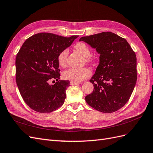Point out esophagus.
Returning <instances> with one entry per match:
<instances>
[{
	"instance_id": "obj_1",
	"label": "esophagus",
	"mask_w": 153,
	"mask_h": 153,
	"mask_svg": "<svg viewBox=\"0 0 153 153\" xmlns=\"http://www.w3.org/2000/svg\"><path fill=\"white\" fill-rule=\"evenodd\" d=\"M81 82H73V81H71L70 82V85H78V84H80Z\"/></svg>"
}]
</instances>
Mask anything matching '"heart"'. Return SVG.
Returning <instances> with one entry per match:
<instances>
[{
  "label": "heart",
  "mask_w": 153,
  "mask_h": 153,
  "mask_svg": "<svg viewBox=\"0 0 153 153\" xmlns=\"http://www.w3.org/2000/svg\"><path fill=\"white\" fill-rule=\"evenodd\" d=\"M75 49L80 53L85 58V62H91L92 58L90 57L91 50L88 46L83 42H79L75 46ZM69 54V50L65 48L62 50L58 55V62L59 65L64 67L66 64V60ZM91 75V71L87 68H82L80 69L70 68L62 73V77L66 80H69L75 82H80Z\"/></svg>",
  "instance_id": "obj_1"
}]
</instances>
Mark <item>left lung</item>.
Returning <instances> with one entry per match:
<instances>
[{
  "label": "left lung",
  "instance_id": "left-lung-1",
  "mask_svg": "<svg viewBox=\"0 0 153 153\" xmlns=\"http://www.w3.org/2000/svg\"><path fill=\"white\" fill-rule=\"evenodd\" d=\"M95 48L100 64L90 82L94 90L85 96L87 104L103 113H112L126 104L137 82V57L124 38L111 32L82 37Z\"/></svg>",
  "mask_w": 153,
  "mask_h": 153
}]
</instances>
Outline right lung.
Returning <instances> with one entry per match:
<instances>
[{
    "mask_svg": "<svg viewBox=\"0 0 153 153\" xmlns=\"http://www.w3.org/2000/svg\"><path fill=\"white\" fill-rule=\"evenodd\" d=\"M78 36L64 38L41 32L30 36L16 57V82L23 100L30 108L50 113L61 106L66 98L68 80H59L58 55ZM54 79L53 85L49 82Z\"/></svg>",
    "mask_w": 153,
    "mask_h": 153,
    "instance_id": "obj_1",
    "label": "right lung"
}]
</instances>
